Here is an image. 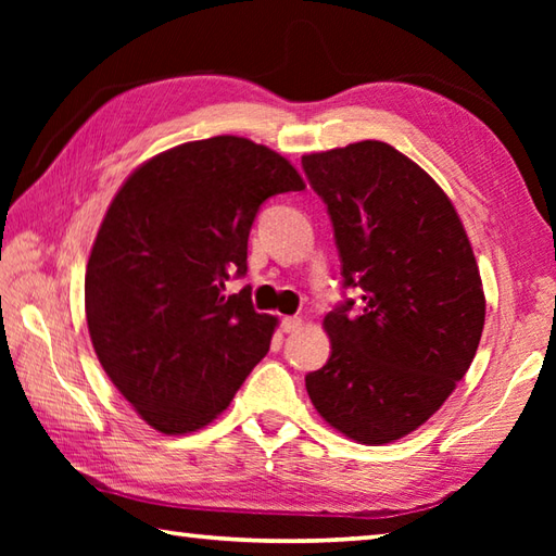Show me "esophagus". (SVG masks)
<instances>
[{"label":"esophagus","instance_id":"34e87169","mask_svg":"<svg viewBox=\"0 0 556 556\" xmlns=\"http://www.w3.org/2000/svg\"><path fill=\"white\" fill-rule=\"evenodd\" d=\"M301 325H303V320L301 317H281V332H287V334H293V332H299L301 329Z\"/></svg>","mask_w":556,"mask_h":556}]
</instances>
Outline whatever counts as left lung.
<instances>
[{"instance_id":"1","label":"left lung","mask_w":556,"mask_h":556,"mask_svg":"<svg viewBox=\"0 0 556 556\" xmlns=\"http://www.w3.org/2000/svg\"><path fill=\"white\" fill-rule=\"evenodd\" d=\"M332 219L344 289L325 317L332 353L305 375L317 413L361 444H389L440 408L485 325L473 248L452 200L380 140L301 160Z\"/></svg>"}]
</instances>
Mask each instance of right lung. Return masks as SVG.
<instances>
[{
    "instance_id": "right-lung-1",
    "label": "right lung",
    "mask_w": 556,
    "mask_h": 556,
    "mask_svg": "<svg viewBox=\"0 0 556 556\" xmlns=\"http://www.w3.org/2000/svg\"><path fill=\"white\" fill-rule=\"evenodd\" d=\"M291 162L239 136L176 146L128 176L86 269L98 358L138 416L164 434L205 428L269 351L277 317L257 313L248 233L267 198L303 191Z\"/></svg>"
}]
</instances>
